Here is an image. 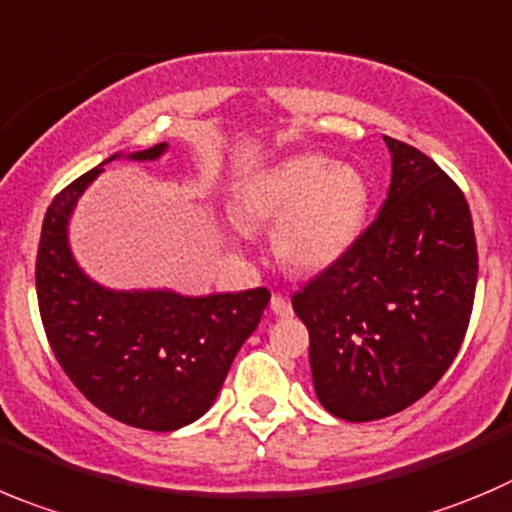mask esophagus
Wrapping results in <instances>:
<instances>
[{"mask_svg": "<svg viewBox=\"0 0 512 512\" xmlns=\"http://www.w3.org/2000/svg\"><path fill=\"white\" fill-rule=\"evenodd\" d=\"M270 310L275 315H280V318H288V315H293V305H290V300L280 293H275L270 298Z\"/></svg>", "mask_w": 512, "mask_h": 512, "instance_id": "obj_1", "label": "esophagus"}]
</instances>
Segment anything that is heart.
Wrapping results in <instances>:
<instances>
[{
  "label": "heart",
  "instance_id": "heart-1",
  "mask_svg": "<svg viewBox=\"0 0 512 512\" xmlns=\"http://www.w3.org/2000/svg\"><path fill=\"white\" fill-rule=\"evenodd\" d=\"M366 212L364 176L318 154L293 156L250 176L234 197L242 229L275 224V255L295 272H321L341 260L364 229Z\"/></svg>",
  "mask_w": 512,
  "mask_h": 512
}]
</instances>
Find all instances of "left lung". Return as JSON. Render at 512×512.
<instances>
[{
    "label": "left lung",
    "mask_w": 512,
    "mask_h": 512,
    "mask_svg": "<svg viewBox=\"0 0 512 512\" xmlns=\"http://www.w3.org/2000/svg\"><path fill=\"white\" fill-rule=\"evenodd\" d=\"M391 186L351 250L293 295L310 333L318 401L346 422L412 407L444 376L470 326L477 242L460 186L384 136Z\"/></svg>",
    "instance_id": "obj_1"
}]
</instances>
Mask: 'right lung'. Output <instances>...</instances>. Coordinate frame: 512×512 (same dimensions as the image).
<instances>
[{
  "instance_id": "obj_1",
  "label": "right lung",
  "mask_w": 512,
  "mask_h": 512,
  "mask_svg": "<svg viewBox=\"0 0 512 512\" xmlns=\"http://www.w3.org/2000/svg\"><path fill=\"white\" fill-rule=\"evenodd\" d=\"M164 151L166 143H156L131 159L154 161ZM100 171L75 179L47 207L35 265L42 326L62 371L90 404L128 427L171 432L212 407L270 290L184 298L171 290L100 288L68 245L75 202Z\"/></svg>"
}]
</instances>
